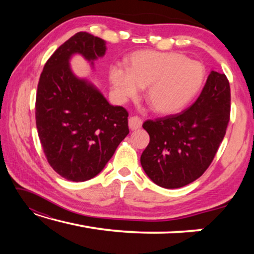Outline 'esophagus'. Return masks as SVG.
Segmentation results:
<instances>
[{
	"mask_svg": "<svg viewBox=\"0 0 254 254\" xmlns=\"http://www.w3.org/2000/svg\"><path fill=\"white\" fill-rule=\"evenodd\" d=\"M141 126H142V120L140 118L130 117V119H128V127H130L132 131L140 128Z\"/></svg>",
	"mask_w": 254,
	"mask_h": 254,
	"instance_id": "obj_1",
	"label": "esophagus"
}]
</instances>
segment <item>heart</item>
Listing matches in <instances>:
<instances>
[{"label":"heart","instance_id":"b5f03b06","mask_svg":"<svg viewBox=\"0 0 254 254\" xmlns=\"http://www.w3.org/2000/svg\"><path fill=\"white\" fill-rule=\"evenodd\" d=\"M109 78L120 102L135 97L147 87L145 100L158 114L170 115L183 110L203 85L205 69L200 63L177 53L136 51L127 68L112 65Z\"/></svg>","mask_w":254,"mask_h":254}]
</instances>
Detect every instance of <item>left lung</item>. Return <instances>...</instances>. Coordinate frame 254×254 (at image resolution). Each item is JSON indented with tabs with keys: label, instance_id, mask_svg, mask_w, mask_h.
<instances>
[{
	"label": "left lung",
	"instance_id": "1",
	"mask_svg": "<svg viewBox=\"0 0 254 254\" xmlns=\"http://www.w3.org/2000/svg\"><path fill=\"white\" fill-rule=\"evenodd\" d=\"M231 91L226 76L210 71L200 95L176 115L148 120L150 142L141 166L158 186L174 189L199 178L213 161L230 121Z\"/></svg>",
	"mask_w": 254,
	"mask_h": 254
}]
</instances>
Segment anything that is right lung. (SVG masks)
Instances as JSON below:
<instances>
[{"instance_id":"add662e5","label":"right lung","mask_w":254,"mask_h":254,"mask_svg":"<svg viewBox=\"0 0 254 254\" xmlns=\"http://www.w3.org/2000/svg\"><path fill=\"white\" fill-rule=\"evenodd\" d=\"M105 51L101 38L76 33L48 59L38 84L36 123L41 145L53 169L71 182L100 174L128 134L127 110L111 105L95 85L70 68L72 56L80 55L94 68Z\"/></svg>"}]
</instances>
